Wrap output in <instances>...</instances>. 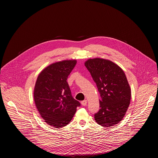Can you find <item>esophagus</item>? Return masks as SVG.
<instances>
[{
    "label": "esophagus",
    "instance_id": "1",
    "mask_svg": "<svg viewBox=\"0 0 158 158\" xmlns=\"http://www.w3.org/2000/svg\"><path fill=\"white\" fill-rule=\"evenodd\" d=\"M81 103H82V105H83V106H86V105H87V100L82 101Z\"/></svg>",
    "mask_w": 158,
    "mask_h": 158
}]
</instances>
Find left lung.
Returning a JSON list of instances; mask_svg holds the SVG:
<instances>
[{
  "label": "left lung",
  "instance_id": "obj_1",
  "mask_svg": "<svg viewBox=\"0 0 158 158\" xmlns=\"http://www.w3.org/2000/svg\"><path fill=\"white\" fill-rule=\"evenodd\" d=\"M85 66L101 96L95 120L105 127L117 124L124 118L131 99V89L123 70L113 61L101 58L89 59Z\"/></svg>",
  "mask_w": 158,
  "mask_h": 158
}]
</instances>
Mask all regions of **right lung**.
<instances>
[{"label": "right lung", "mask_w": 158, "mask_h": 158, "mask_svg": "<svg viewBox=\"0 0 158 158\" xmlns=\"http://www.w3.org/2000/svg\"><path fill=\"white\" fill-rule=\"evenodd\" d=\"M76 60L56 62L38 76L34 99L38 111L45 123L53 127H64L75 115L79 101L73 98L67 79Z\"/></svg>", "instance_id": "obj_1"}]
</instances>
